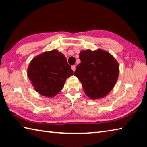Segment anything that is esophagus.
Wrapping results in <instances>:
<instances>
[{
	"mask_svg": "<svg viewBox=\"0 0 147 147\" xmlns=\"http://www.w3.org/2000/svg\"><path fill=\"white\" fill-rule=\"evenodd\" d=\"M71 69H72V70H73L74 72L75 71V70H76V66L75 65H73L71 67Z\"/></svg>",
	"mask_w": 147,
	"mask_h": 147,
	"instance_id": "esophagus-1",
	"label": "esophagus"
}]
</instances>
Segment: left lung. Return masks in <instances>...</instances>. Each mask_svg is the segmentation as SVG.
<instances>
[{
  "mask_svg": "<svg viewBox=\"0 0 147 147\" xmlns=\"http://www.w3.org/2000/svg\"><path fill=\"white\" fill-rule=\"evenodd\" d=\"M79 57L81 62L74 75L81 82L86 95L91 99L106 96L118 78L119 67L115 59L100 49L82 51Z\"/></svg>",
  "mask_w": 147,
  "mask_h": 147,
  "instance_id": "left-lung-1",
  "label": "left lung"
}]
</instances>
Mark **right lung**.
<instances>
[{"mask_svg":"<svg viewBox=\"0 0 147 147\" xmlns=\"http://www.w3.org/2000/svg\"><path fill=\"white\" fill-rule=\"evenodd\" d=\"M27 74L37 92L53 97L63 89L66 79L73 75V71L63 54L53 50L35 57Z\"/></svg>","mask_w":147,"mask_h":147,"instance_id":"1","label":"right lung"}]
</instances>
